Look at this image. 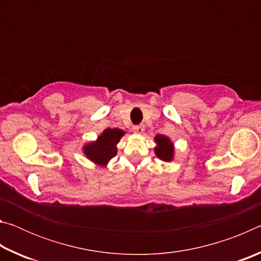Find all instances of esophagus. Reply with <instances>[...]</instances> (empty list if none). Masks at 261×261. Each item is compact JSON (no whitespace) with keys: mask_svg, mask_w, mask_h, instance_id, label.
<instances>
[{"mask_svg":"<svg viewBox=\"0 0 261 261\" xmlns=\"http://www.w3.org/2000/svg\"><path fill=\"white\" fill-rule=\"evenodd\" d=\"M134 132L135 134H138V135H141V134H144V130H145V127H144V125H135L134 126Z\"/></svg>","mask_w":261,"mask_h":261,"instance_id":"34e87169","label":"esophagus"}]
</instances>
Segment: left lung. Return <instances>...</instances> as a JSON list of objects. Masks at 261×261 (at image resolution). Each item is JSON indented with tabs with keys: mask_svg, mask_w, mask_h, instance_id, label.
<instances>
[{
	"mask_svg": "<svg viewBox=\"0 0 261 261\" xmlns=\"http://www.w3.org/2000/svg\"><path fill=\"white\" fill-rule=\"evenodd\" d=\"M154 141L156 144V146L154 147L155 155L165 162L173 161L175 155V147L173 141L165 135H156L154 137Z\"/></svg>",
	"mask_w": 261,
	"mask_h": 261,
	"instance_id": "left-lung-1",
	"label": "left lung"
}]
</instances>
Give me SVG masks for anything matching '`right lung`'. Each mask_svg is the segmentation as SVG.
Segmentation results:
<instances>
[{"mask_svg": "<svg viewBox=\"0 0 261 261\" xmlns=\"http://www.w3.org/2000/svg\"><path fill=\"white\" fill-rule=\"evenodd\" d=\"M125 132L114 127V129H106L102 131L96 140L91 141L84 145L83 153L88 160L94 162L95 165L106 167L107 163L116 155L117 144Z\"/></svg>", "mask_w": 261, "mask_h": 261, "instance_id": "add662e5", "label": "right lung"}]
</instances>
